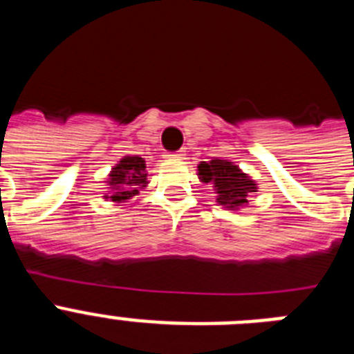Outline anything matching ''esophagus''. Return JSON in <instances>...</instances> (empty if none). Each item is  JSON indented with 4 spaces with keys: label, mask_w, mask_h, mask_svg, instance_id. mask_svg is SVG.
Here are the masks:
<instances>
[{
    "label": "esophagus",
    "mask_w": 354,
    "mask_h": 354,
    "mask_svg": "<svg viewBox=\"0 0 354 354\" xmlns=\"http://www.w3.org/2000/svg\"><path fill=\"white\" fill-rule=\"evenodd\" d=\"M167 158H170V159H183L184 158V150H177V152H168Z\"/></svg>",
    "instance_id": "1"
}]
</instances>
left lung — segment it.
I'll use <instances>...</instances> for the list:
<instances>
[{"instance_id": "left-lung-1", "label": "left lung", "mask_w": 354, "mask_h": 354, "mask_svg": "<svg viewBox=\"0 0 354 354\" xmlns=\"http://www.w3.org/2000/svg\"><path fill=\"white\" fill-rule=\"evenodd\" d=\"M198 179L205 184H212L218 193L216 202L223 207L236 211L241 205L248 204L250 193L257 192V184L237 165L227 159L214 158L212 161H202L198 165Z\"/></svg>"}]
</instances>
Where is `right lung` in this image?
Wrapping results in <instances>:
<instances>
[{"label": "right lung", "instance_id": "obj_1", "mask_svg": "<svg viewBox=\"0 0 354 354\" xmlns=\"http://www.w3.org/2000/svg\"><path fill=\"white\" fill-rule=\"evenodd\" d=\"M145 161L138 156H126L118 161L115 168H111L108 186L111 187V198L113 202H126L131 196L138 195L147 184Z\"/></svg>", "mask_w": 354, "mask_h": 354}]
</instances>
